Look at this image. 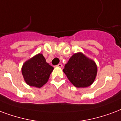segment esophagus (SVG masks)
<instances>
[{"instance_id":"1","label":"esophagus","mask_w":121,"mask_h":121,"mask_svg":"<svg viewBox=\"0 0 121 121\" xmlns=\"http://www.w3.org/2000/svg\"><path fill=\"white\" fill-rule=\"evenodd\" d=\"M62 64H61V63H59L58 65H56V67H60V68H61V67H62Z\"/></svg>"}]
</instances>
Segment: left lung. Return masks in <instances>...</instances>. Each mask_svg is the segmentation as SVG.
<instances>
[{"label":"left lung","mask_w":121,"mask_h":121,"mask_svg":"<svg viewBox=\"0 0 121 121\" xmlns=\"http://www.w3.org/2000/svg\"><path fill=\"white\" fill-rule=\"evenodd\" d=\"M63 71L74 86L86 87L95 81L97 67L95 61L79 52L71 57Z\"/></svg>","instance_id":"left-lung-1"}]
</instances>
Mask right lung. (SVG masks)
Segmentation results:
<instances>
[{"label": "right lung", "instance_id": "1", "mask_svg": "<svg viewBox=\"0 0 121 121\" xmlns=\"http://www.w3.org/2000/svg\"><path fill=\"white\" fill-rule=\"evenodd\" d=\"M53 69L42 54H38L24 63L22 71L27 84L40 87L48 82Z\"/></svg>", "mask_w": 121, "mask_h": 121}]
</instances>
